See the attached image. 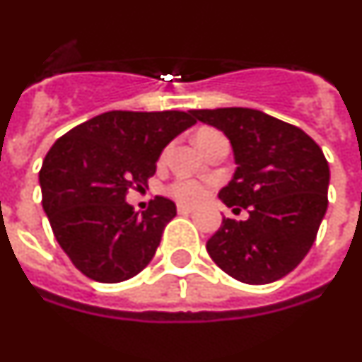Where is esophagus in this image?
<instances>
[{"mask_svg": "<svg viewBox=\"0 0 362 362\" xmlns=\"http://www.w3.org/2000/svg\"><path fill=\"white\" fill-rule=\"evenodd\" d=\"M193 206H187V204H178L176 206V211H178V214L180 215H187V214H191V211H193Z\"/></svg>", "mask_w": 362, "mask_h": 362, "instance_id": "1", "label": "esophagus"}]
</instances>
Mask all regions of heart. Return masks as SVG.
<instances>
[{
  "label": "heart",
  "instance_id": "heart-1",
  "mask_svg": "<svg viewBox=\"0 0 362 362\" xmlns=\"http://www.w3.org/2000/svg\"><path fill=\"white\" fill-rule=\"evenodd\" d=\"M215 136H221L217 130L211 129H202L197 134V144H202V141H208V139L215 138ZM209 184L208 182L197 180V178H187V176H180L173 180L169 186H167V193L171 197H175L178 202L182 204H197L199 200L204 199L208 195Z\"/></svg>",
  "mask_w": 362,
  "mask_h": 362
}]
</instances>
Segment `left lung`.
I'll use <instances>...</instances> for the list:
<instances>
[{
	"label": "left lung",
	"instance_id": "obj_1",
	"mask_svg": "<svg viewBox=\"0 0 362 362\" xmlns=\"http://www.w3.org/2000/svg\"><path fill=\"white\" fill-rule=\"evenodd\" d=\"M228 136L238 171L218 197L247 221L223 218L209 257L243 284L265 285L300 265L327 209L329 167L302 129L252 108L191 110Z\"/></svg>",
	"mask_w": 362,
	"mask_h": 362
}]
</instances>
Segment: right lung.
Masks as SVG:
<instances>
[{
    "instance_id": "add662e5",
    "label": "right lung",
    "mask_w": 362,
    "mask_h": 362,
    "mask_svg": "<svg viewBox=\"0 0 362 362\" xmlns=\"http://www.w3.org/2000/svg\"><path fill=\"white\" fill-rule=\"evenodd\" d=\"M195 123L191 110H112L54 141L38 175L42 206L75 269L117 284L148 265L176 206L156 197L139 215L124 197L147 186L163 147Z\"/></svg>"
}]
</instances>
